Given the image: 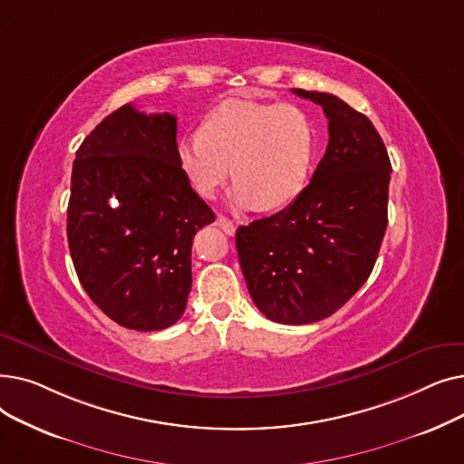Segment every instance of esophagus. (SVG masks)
<instances>
[{
	"mask_svg": "<svg viewBox=\"0 0 464 464\" xmlns=\"http://www.w3.org/2000/svg\"><path fill=\"white\" fill-rule=\"evenodd\" d=\"M216 226L222 229V231H226L227 235H235V231H237V224L233 222V219L226 218V216H218L216 218Z\"/></svg>",
	"mask_w": 464,
	"mask_h": 464,
	"instance_id": "obj_1",
	"label": "esophagus"
}]
</instances>
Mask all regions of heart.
I'll return each mask as SVG.
<instances>
[{
	"mask_svg": "<svg viewBox=\"0 0 464 464\" xmlns=\"http://www.w3.org/2000/svg\"><path fill=\"white\" fill-rule=\"evenodd\" d=\"M314 149V126L301 107L226 102L208 112L201 133L179 140V161L203 198H212L233 169V203L275 210L306 188Z\"/></svg>",
	"mask_w": 464,
	"mask_h": 464,
	"instance_id": "1",
	"label": "heart"
}]
</instances>
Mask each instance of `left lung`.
<instances>
[{
  "label": "left lung",
  "instance_id": "obj_1",
  "mask_svg": "<svg viewBox=\"0 0 464 464\" xmlns=\"http://www.w3.org/2000/svg\"><path fill=\"white\" fill-rule=\"evenodd\" d=\"M329 120L327 150L284 210L237 229L250 297L271 322L329 318L371 276L387 227L392 161L372 121L325 92L294 88Z\"/></svg>",
  "mask_w": 464,
  "mask_h": 464
}]
</instances>
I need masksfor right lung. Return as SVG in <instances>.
Listing matches in <instances>:
<instances>
[{"label":"right lung","mask_w":464,"mask_h":464,"mask_svg":"<svg viewBox=\"0 0 464 464\" xmlns=\"http://www.w3.org/2000/svg\"><path fill=\"white\" fill-rule=\"evenodd\" d=\"M214 222L179 161L177 116L124 105L79 146L67 242L90 299L133 331L177 324L191 289V242Z\"/></svg>","instance_id":"add662e5"}]
</instances>
